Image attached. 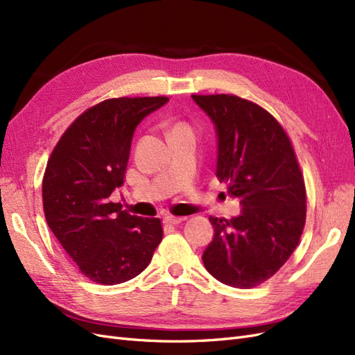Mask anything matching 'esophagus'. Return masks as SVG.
<instances>
[{
	"mask_svg": "<svg viewBox=\"0 0 355 355\" xmlns=\"http://www.w3.org/2000/svg\"><path fill=\"white\" fill-rule=\"evenodd\" d=\"M182 220H184V218H180V216H166L164 218V223H167V225H179Z\"/></svg>",
	"mask_w": 355,
	"mask_h": 355,
	"instance_id": "esophagus-1",
	"label": "esophagus"
}]
</instances>
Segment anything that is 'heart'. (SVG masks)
<instances>
[{
	"instance_id": "heart-1",
	"label": "heart",
	"mask_w": 355,
	"mask_h": 355,
	"mask_svg": "<svg viewBox=\"0 0 355 355\" xmlns=\"http://www.w3.org/2000/svg\"><path fill=\"white\" fill-rule=\"evenodd\" d=\"M176 127H187V125H185V124H182V123H180V124H176V125H175L173 128H176Z\"/></svg>"
}]
</instances>
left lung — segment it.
<instances>
[{"label": "left lung", "instance_id": "1", "mask_svg": "<svg viewBox=\"0 0 355 355\" xmlns=\"http://www.w3.org/2000/svg\"><path fill=\"white\" fill-rule=\"evenodd\" d=\"M218 133L219 182L240 198L241 214L210 216L206 270L223 284L252 288L271 278L296 249L306 219V191L292 141L254 102L235 94H192Z\"/></svg>", "mask_w": 355, "mask_h": 355}]
</instances>
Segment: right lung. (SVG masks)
I'll return each instance as SVG.
<instances>
[{
  "mask_svg": "<svg viewBox=\"0 0 355 355\" xmlns=\"http://www.w3.org/2000/svg\"><path fill=\"white\" fill-rule=\"evenodd\" d=\"M166 96L114 98L85 110L62 135L42 178L49 228L89 280L112 286L132 280L163 240L158 218H139L111 201L124 184L132 137Z\"/></svg>",
  "mask_w": 355,
  "mask_h": 355,
  "instance_id": "right-lung-1",
  "label": "right lung"
}]
</instances>
